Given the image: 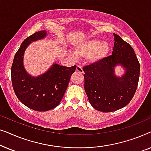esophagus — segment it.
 Wrapping results in <instances>:
<instances>
[{"instance_id": "obj_1", "label": "esophagus", "mask_w": 151, "mask_h": 151, "mask_svg": "<svg viewBox=\"0 0 151 151\" xmlns=\"http://www.w3.org/2000/svg\"><path fill=\"white\" fill-rule=\"evenodd\" d=\"M76 71L79 72L80 73H83V69H82V67L81 65H78L76 67Z\"/></svg>"}]
</instances>
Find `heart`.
I'll use <instances>...</instances> for the list:
<instances>
[{
    "label": "heart",
    "mask_w": 151,
    "mask_h": 151,
    "mask_svg": "<svg viewBox=\"0 0 151 151\" xmlns=\"http://www.w3.org/2000/svg\"><path fill=\"white\" fill-rule=\"evenodd\" d=\"M110 46L107 42L92 39L82 42L76 47V54L82 58H88L95 63L104 59L108 55Z\"/></svg>",
    "instance_id": "obj_1"
}]
</instances>
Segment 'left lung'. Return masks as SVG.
<instances>
[{
	"instance_id": "left-lung-1",
	"label": "left lung",
	"mask_w": 151,
	"mask_h": 151,
	"mask_svg": "<svg viewBox=\"0 0 151 151\" xmlns=\"http://www.w3.org/2000/svg\"><path fill=\"white\" fill-rule=\"evenodd\" d=\"M112 55L83 67L84 90L88 101L96 110L112 112L129 104L137 89L140 65L133 49L118 35L113 34ZM121 64L125 75L117 78L114 67Z\"/></svg>"
}]
</instances>
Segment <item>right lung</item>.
<instances>
[{"mask_svg": "<svg viewBox=\"0 0 151 151\" xmlns=\"http://www.w3.org/2000/svg\"><path fill=\"white\" fill-rule=\"evenodd\" d=\"M46 35L45 31H40L27 37L15 54L12 66V83L16 96L22 104L36 111H49L60 104L76 69V65L67 67L53 64L46 73L36 78L27 73L23 67L24 51L31 42Z\"/></svg>", "mask_w": 151, "mask_h": 151, "instance_id": "add662e5", "label": "right lung"}]
</instances>
